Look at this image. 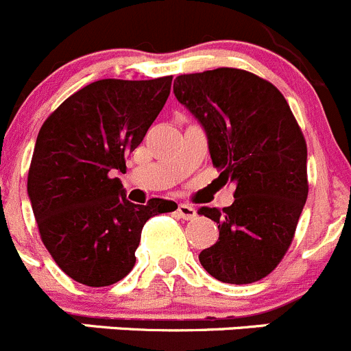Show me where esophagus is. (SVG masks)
<instances>
[{"instance_id": "obj_1", "label": "esophagus", "mask_w": 351, "mask_h": 351, "mask_svg": "<svg viewBox=\"0 0 351 351\" xmlns=\"http://www.w3.org/2000/svg\"><path fill=\"white\" fill-rule=\"evenodd\" d=\"M178 216L180 218H183V220H194L195 215H197V211H195V208H192V206L189 204H178Z\"/></svg>"}]
</instances>
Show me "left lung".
<instances>
[{"label": "left lung", "mask_w": 351, "mask_h": 351, "mask_svg": "<svg viewBox=\"0 0 351 351\" xmlns=\"http://www.w3.org/2000/svg\"><path fill=\"white\" fill-rule=\"evenodd\" d=\"M173 91L206 131L220 176L235 183L232 206L197 211L220 230L199 261L221 282H256L280 263L306 202L303 133L282 93L247 71L183 74Z\"/></svg>", "instance_id": "8db88e82"}]
</instances>
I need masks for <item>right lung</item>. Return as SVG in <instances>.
<instances>
[{
    "label": "right lung",
    "instance_id": "add662e5",
    "mask_svg": "<svg viewBox=\"0 0 351 351\" xmlns=\"http://www.w3.org/2000/svg\"><path fill=\"white\" fill-rule=\"evenodd\" d=\"M171 80L95 81L39 130L29 201L43 244L76 282L104 287L124 279L135 267L145 221L178 208L165 199L133 204L116 178L165 107Z\"/></svg>",
    "mask_w": 351,
    "mask_h": 351
}]
</instances>
